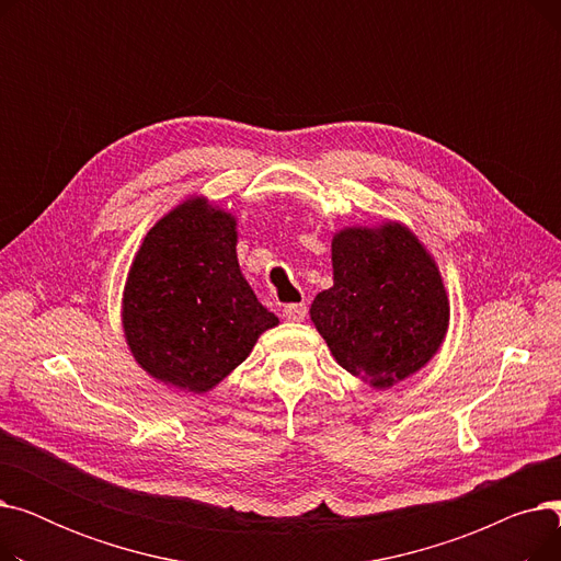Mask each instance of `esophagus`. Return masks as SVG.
Segmentation results:
<instances>
[{
    "mask_svg": "<svg viewBox=\"0 0 561 561\" xmlns=\"http://www.w3.org/2000/svg\"><path fill=\"white\" fill-rule=\"evenodd\" d=\"M282 313H284V318L290 320V322H300V320H305V316H307V305H305V302H290V305H286V307L282 309Z\"/></svg>",
    "mask_w": 561,
    "mask_h": 561,
    "instance_id": "34e87169",
    "label": "esophagus"
}]
</instances>
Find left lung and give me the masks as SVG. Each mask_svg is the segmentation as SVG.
I'll use <instances>...</instances> for the list:
<instances>
[{
  "mask_svg": "<svg viewBox=\"0 0 561 561\" xmlns=\"http://www.w3.org/2000/svg\"><path fill=\"white\" fill-rule=\"evenodd\" d=\"M334 286L311 320L334 359L385 389L425 366L448 330L450 307L436 263L402 225L343 229L332 241Z\"/></svg>",
  "mask_w": 561,
  "mask_h": 561,
  "instance_id": "8db88e82",
  "label": "left lung"
}]
</instances>
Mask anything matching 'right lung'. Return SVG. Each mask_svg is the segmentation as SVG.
Wrapping results in <instances>:
<instances>
[{
  "label": "right lung",
  "mask_w": 561,
  "mask_h": 561,
  "mask_svg": "<svg viewBox=\"0 0 561 561\" xmlns=\"http://www.w3.org/2000/svg\"><path fill=\"white\" fill-rule=\"evenodd\" d=\"M277 322L241 275L229 214L191 199L147 231L127 277L123 325L152 377L209 391Z\"/></svg>",
  "instance_id": "add662e5"
}]
</instances>
